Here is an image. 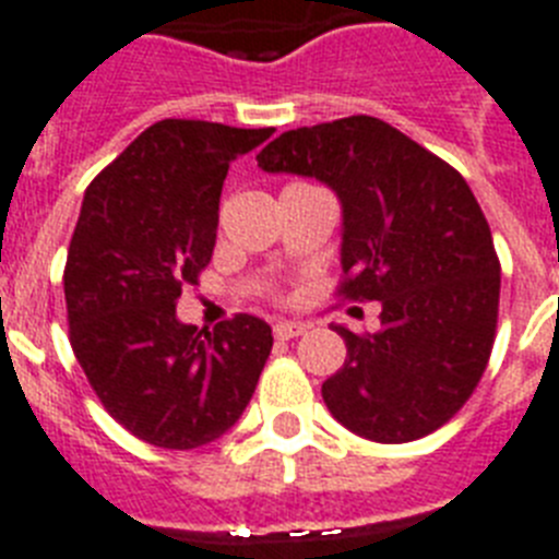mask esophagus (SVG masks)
<instances>
[{
    "mask_svg": "<svg viewBox=\"0 0 559 559\" xmlns=\"http://www.w3.org/2000/svg\"><path fill=\"white\" fill-rule=\"evenodd\" d=\"M306 334V325L302 322H276L274 336L276 340H294V336Z\"/></svg>",
    "mask_w": 559,
    "mask_h": 559,
    "instance_id": "1",
    "label": "esophagus"
}]
</instances>
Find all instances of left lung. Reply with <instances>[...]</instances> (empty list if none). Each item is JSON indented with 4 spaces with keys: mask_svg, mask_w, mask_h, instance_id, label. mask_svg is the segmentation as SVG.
I'll use <instances>...</instances> for the list:
<instances>
[{
    "mask_svg": "<svg viewBox=\"0 0 559 559\" xmlns=\"http://www.w3.org/2000/svg\"><path fill=\"white\" fill-rule=\"evenodd\" d=\"M257 163L269 174L320 179L336 193L340 294L382 302L377 334L334 325L348 354L322 382L329 412L373 442L437 431L477 389L500 306V260L468 182L373 117L285 131Z\"/></svg>",
    "mask_w": 559,
    "mask_h": 559,
    "instance_id": "obj_1",
    "label": "left lung"
}]
</instances>
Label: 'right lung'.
Listing matches in <instances>:
<instances>
[{"label": "right lung", "instance_id": "obj_1", "mask_svg": "<svg viewBox=\"0 0 559 559\" xmlns=\"http://www.w3.org/2000/svg\"><path fill=\"white\" fill-rule=\"evenodd\" d=\"M274 128L163 119L87 186L64 265L71 348L105 412L159 449L219 440L251 403L271 325L177 317L211 262L228 165Z\"/></svg>", "mask_w": 559, "mask_h": 559}]
</instances>
